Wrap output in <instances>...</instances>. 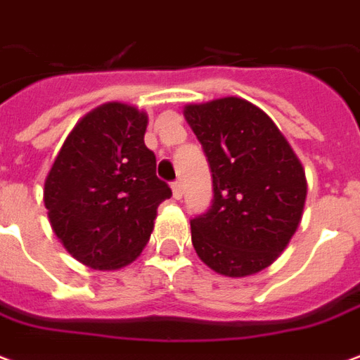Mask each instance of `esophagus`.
<instances>
[{
	"label": "esophagus",
	"mask_w": 360,
	"mask_h": 360,
	"mask_svg": "<svg viewBox=\"0 0 360 360\" xmlns=\"http://www.w3.org/2000/svg\"><path fill=\"white\" fill-rule=\"evenodd\" d=\"M182 193H184L182 182H180V180H176V182H172V195H174V199L182 198Z\"/></svg>",
	"instance_id": "obj_1"
}]
</instances>
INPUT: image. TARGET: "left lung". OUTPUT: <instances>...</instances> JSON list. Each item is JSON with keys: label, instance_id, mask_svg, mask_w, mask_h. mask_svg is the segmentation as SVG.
I'll use <instances>...</instances> for the list:
<instances>
[{"label": "left lung", "instance_id": "obj_1", "mask_svg": "<svg viewBox=\"0 0 360 360\" xmlns=\"http://www.w3.org/2000/svg\"><path fill=\"white\" fill-rule=\"evenodd\" d=\"M184 117L205 151L211 207L190 220L199 259L224 276L266 269L295 234L305 170L266 112L240 97L188 105Z\"/></svg>", "mask_w": 360, "mask_h": 360}]
</instances>
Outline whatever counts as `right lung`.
Wrapping results in <instances>:
<instances>
[{
	"label": "right lung",
	"instance_id": "add662e5",
	"mask_svg": "<svg viewBox=\"0 0 360 360\" xmlns=\"http://www.w3.org/2000/svg\"><path fill=\"white\" fill-rule=\"evenodd\" d=\"M146 128V112L101 105L75 126L46 178L44 203L55 236L91 269L132 263L153 232L157 207L172 195L157 178Z\"/></svg>",
	"mask_w": 360,
	"mask_h": 360
}]
</instances>
